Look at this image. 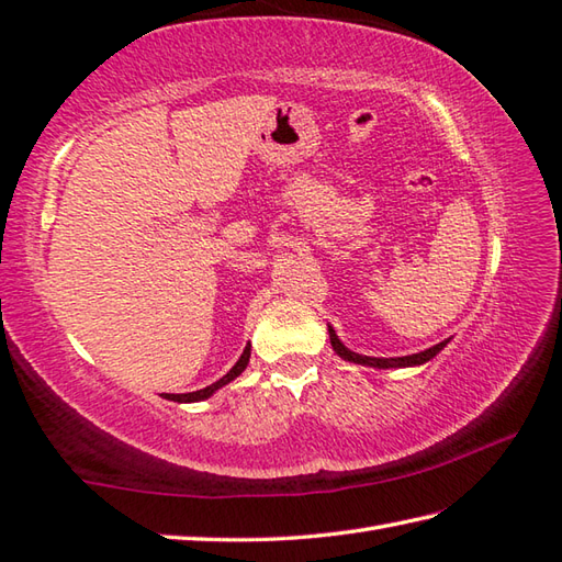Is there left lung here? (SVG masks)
<instances>
[{
    "label": "left lung",
    "instance_id": "obj_1",
    "mask_svg": "<svg viewBox=\"0 0 562 562\" xmlns=\"http://www.w3.org/2000/svg\"><path fill=\"white\" fill-rule=\"evenodd\" d=\"M328 338H331V346L336 353L348 360V362H358V366H370V368H380V370H390V368H414V366H424L431 358H436L441 350L446 348L448 340H441V344H436L431 348L422 350V353H414V356H402V358H370V356H360L353 353V350H348L344 344H340V338L336 336V331L331 326H328Z\"/></svg>",
    "mask_w": 562,
    "mask_h": 562
}]
</instances>
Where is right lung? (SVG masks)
Returning a JSON list of instances; mask_svg holds the SVG:
<instances>
[{
	"label": "right lung",
	"mask_w": 562,
	"mask_h": 562,
	"mask_svg": "<svg viewBox=\"0 0 562 562\" xmlns=\"http://www.w3.org/2000/svg\"><path fill=\"white\" fill-rule=\"evenodd\" d=\"M248 360H250V344L244 348V353H240V358L236 360V366L231 368L222 380H216L214 384H209V387L196 390V392H187V394H165V400H170V402H202V400H209L216 390H222L224 384H228L231 380H236V378L240 375V372L246 370Z\"/></svg>",
	"instance_id": "right-lung-1"
}]
</instances>
